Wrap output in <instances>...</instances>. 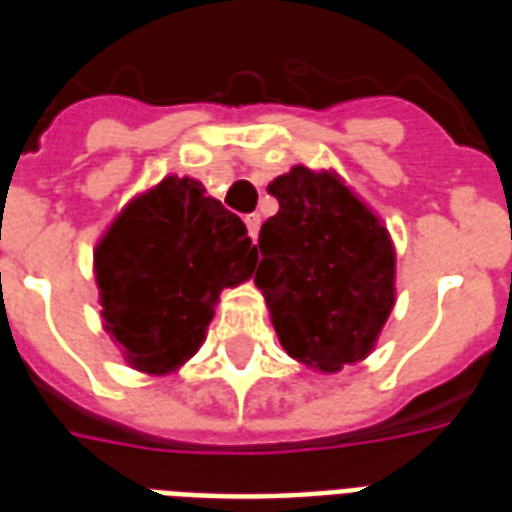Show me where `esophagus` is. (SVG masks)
<instances>
[{
    "mask_svg": "<svg viewBox=\"0 0 512 512\" xmlns=\"http://www.w3.org/2000/svg\"><path fill=\"white\" fill-rule=\"evenodd\" d=\"M244 223H247V231H249V236H252V242H257V231H260V215L257 213L247 215V218H244Z\"/></svg>",
    "mask_w": 512,
    "mask_h": 512,
    "instance_id": "34e87169",
    "label": "esophagus"
}]
</instances>
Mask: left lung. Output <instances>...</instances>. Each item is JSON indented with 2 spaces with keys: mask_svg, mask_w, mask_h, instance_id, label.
<instances>
[{
  "mask_svg": "<svg viewBox=\"0 0 512 512\" xmlns=\"http://www.w3.org/2000/svg\"><path fill=\"white\" fill-rule=\"evenodd\" d=\"M268 191L255 284L294 360L342 371L373 350L394 307V244L384 223L331 170L294 165Z\"/></svg>",
  "mask_w": 512,
  "mask_h": 512,
  "instance_id": "1",
  "label": "left lung"
}]
</instances>
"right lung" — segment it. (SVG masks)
I'll return each instance as SVG.
<instances>
[{
	"label": "right lung",
	"mask_w": 512,
	"mask_h": 512,
	"mask_svg": "<svg viewBox=\"0 0 512 512\" xmlns=\"http://www.w3.org/2000/svg\"><path fill=\"white\" fill-rule=\"evenodd\" d=\"M255 265L239 215L194 178H162L120 210L94 249L107 334L136 371H176L205 342L220 292L252 278Z\"/></svg>",
	"instance_id": "1"
}]
</instances>
